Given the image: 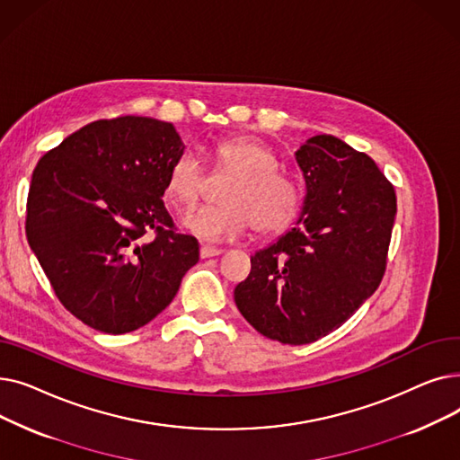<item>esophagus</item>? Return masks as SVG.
Masks as SVG:
<instances>
[{
    "mask_svg": "<svg viewBox=\"0 0 460 460\" xmlns=\"http://www.w3.org/2000/svg\"><path fill=\"white\" fill-rule=\"evenodd\" d=\"M199 255H201V259L217 257V255H222V250H220V248H212V246H201V250H199Z\"/></svg>",
    "mask_w": 460,
    "mask_h": 460,
    "instance_id": "obj_1",
    "label": "esophagus"
}]
</instances>
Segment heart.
<instances>
[{
  "mask_svg": "<svg viewBox=\"0 0 460 460\" xmlns=\"http://www.w3.org/2000/svg\"><path fill=\"white\" fill-rule=\"evenodd\" d=\"M212 175H233L224 186L222 205L199 207L184 214L182 226L207 243H222L243 234L252 224L264 234L279 233L295 222L302 193L281 172L274 153L261 141L240 136L214 143L208 151ZM207 186L201 162L181 153L167 167L165 193L177 207H191Z\"/></svg>",
  "mask_w": 460,
  "mask_h": 460,
  "instance_id": "obj_1",
  "label": "heart"
}]
</instances>
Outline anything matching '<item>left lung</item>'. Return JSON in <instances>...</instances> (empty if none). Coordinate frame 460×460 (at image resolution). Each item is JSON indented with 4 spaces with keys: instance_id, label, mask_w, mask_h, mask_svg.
<instances>
[{
    "instance_id": "1",
    "label": "left lung",
    "mask_w": 460,
    "mask_h": 460,
    "mask_svg": "<svg viewBox=\"0 0 460 460\" xmlns=\"http://www.w3.org/2000/svg\"><path fill=\"white\" fill-rule=\"evenodd\" d=\"M305 182L296 226L252 255L234 304L262 335L305 345L340 328L382 281L397 214L376 164L321 134L295 153Z\"/></svg>"
}]
</instances>
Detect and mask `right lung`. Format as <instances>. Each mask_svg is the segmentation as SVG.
I'll return each mask as SVG.
<instances>
[{"instance_id":"obj_1","label":"right lung","mask_w":460,"mask_h":460,"mask_svg":"<svg viewBox=\"0 0 460 460\" xmlns=\"http://www.w3.org/2000/svg\"><path fill=\"white\" fill-rule=\"evenodd\" d=\"M184 143L172 123L94 120L46 153L33 172L26 234L61 304L87 326L127 333L175 298L199 261L162 201Z\"/></svg>"}]
</instances>
